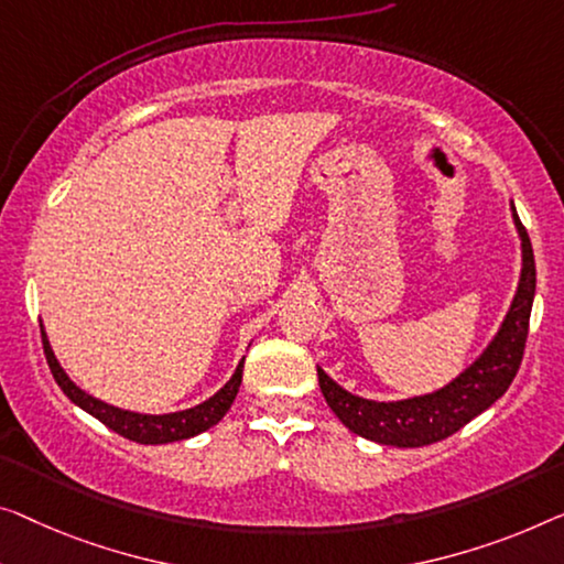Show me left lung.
I'll return each instance as SVG.
<instances>
[{"instance_id": "1", "label": "left lung", "mask_w": 564, "mask_h": 564, "mask_svg": "<svg viewBox=\"0 0 564 564\" xmlns=\"http://www.w3.org/2000/svg\"><path fill=\"white\" fill-rule=\"evenodd\" d=\"M511 217H514L519 240H522V275H519L514 301H511L489 347L456 380L435 392L417 394V398L377 402L347 392L322 367H316L318 388H322L326 405L351 433L382 445H394V448H420V445L438 443L460 431L509 390L519 365H522L536 289L532 242H529L514 205H511Z\"/></svg>"}]
</instances>
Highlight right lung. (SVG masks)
Instances as JSON below:
<instances>
[{"instance_id":"right-lung-1","label":"right lung","mask_w":564,"mask_h":564,"mask_svg":"<svg viewBox=\"0 0 564 564\" xmlns=\"http://www.w3.org/2000/svg\"><path fill=\"white\" fill-rule=\"evenodd\" d=\"M40 334H42V349H45L50 372H53L57 388H61L67 398L75 402V405L86 410L88 415L98 417L106 427H111L113 433H119L129 441L144 443V445L187 441V438H195V435H199V433L209 431V427L220 423L225 413H228L235 394H238V390H240V382H242V365H246V359H240L238 369H235V375L228 382H225V388H220L213 394V398L199 402V405H195V408L180 410V413H166V415L131 413V410L113 408V405H108V402L94 398V394H88L86 390H80L78 384H75L70 377L65 375L61 362L55 359V351H53V347H50L45 326L42 324H40Z\"/></svg>"}]
</instances>
